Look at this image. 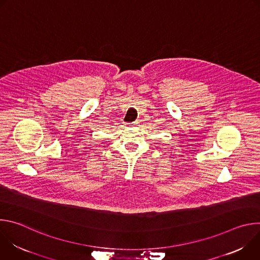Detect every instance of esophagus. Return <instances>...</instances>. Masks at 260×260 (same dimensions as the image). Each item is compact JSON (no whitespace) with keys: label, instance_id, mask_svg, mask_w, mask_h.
<instances>
[{"label":"esophagus","instance_id":"obj_1","mask_svg":"<svg viewBox=\"0 0 260 260\" xmlns=\"http://www.w3.org/2000/svg\"><path fill=\"white\" fill-rule=\"evenodd\" d=\"M137 124H138V122H135L133 125H134V126H137Z\"/></svg>","mask_w":260,"mask_h":260}]
</instances>
